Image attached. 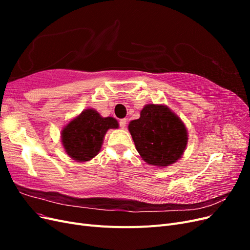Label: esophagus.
<instances>
[{"instance_id": "esophagus-1", "label": "esophagus", "mask_w": 250, "mask_h": 250, "mask_svg": "<svg viewBox=\"0 0 250 250\" xmlns=\"http://www.w3.org/2000/svg\"><path fill=\"white\" fill-rule=\"evenodd\" d=\"M119 123H120V127L122 128V129H124V128L126 127V124H127V120L126 119H121Z\"/></svg>"}]
</instances>
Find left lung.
Instances as JSON below:
<instances>
[{
  "instance_id": "8db88e82",
  "label": "left lung",
  "mask_w": 250,
  "mask_h": 250,
  "mask_svg": "<svg viewBox=\"0 0 250 250\" xmlns=\"http://www.w3.org/2000/svg\"><path fill=\"white\" fill-rule=\"evenodd\" d=\"M140 115L129 123L128 130L143 160L161 168L177 162L188 138L183 121L162 104H147Z\"/></svg>"
}]
</instances>
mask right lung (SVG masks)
<instances>
[{"label":"right lung","mask_w":250,"mask_h":250,"mask_svg":"<svg viewBox=\"0 0 250 250\" xmlns=\"http://www.w3.org/2000/svg\"><path fill=\"white\" fill-rule=\"evenodd\" d=\"M118 127L112 117L103 118L93 108L84 109L62 128V146L74 161L88 162L100 152L107 130Z\"/></svg>","instance_id":"add662e5"}]
</instances>
